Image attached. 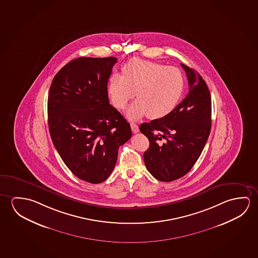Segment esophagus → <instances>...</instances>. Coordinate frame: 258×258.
Here are the masks:
<instances>
[{"label": "esophagus", "instance_id": "esophagus-1", "mask_svg": "<svg viewBox=\"0 0 258 258\" xmlns=\"http://www.w3.org/2000/svg\"><path fill=\"white\" fill-rule=\"evenodd\" d=\"M130 125H131L132 131H133L134 134H136V133L139 132V127H138V125H137L136 123H134V122H131Z\"/></svg>", "mask_w": 258, "mask_h": 258}]
</instances>
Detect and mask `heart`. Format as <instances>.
Returning <instances> with one entry per match:
<instances>
[{
	"label": "heart",
	"mask_w": 258,
	"mask_h": 258,
	"mask_svg": "<svg viewBox=\"0 0 258 258\" xmlns=\"http://www.w3.org/2000/svg\"><path fill=\"white\" fill-rule=\"evenodd\" d=\"M184 88V77L176 67L133 59L123 66V76H111L107 92L115 107L123 109L136 91L138 98L128 107L127 116L160 119L174 110Z\"/></svg>",
	"instance_id": "heart-1"
}]
</instances>
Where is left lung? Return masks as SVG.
<instances>
[{"mask_svg": "<svg viewBox=\"0 0 258 258\" xmlns=\"http://www.w3.org/2000/svg\"><path fill=\"white\" fill-rule=\"evenodd\" d=\"M189 91L182 102L163 118L140 125L150 141L144 163L156 179L170 182L188 173L200 157L212 126V99L200 74L181 63Z\"/></svg>", "mask_w": 258, "mask_h": 258, "instance_id": "left-lung-1", "label": "left lung"}]
</instances>
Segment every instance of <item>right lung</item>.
Listing matches in <instances>:
<instances>
[{
  "label": "right lung",
  "mask_w": 258,
  "mask_h": 258,
  "mask_svg": "<svg viewBox=\"0 0 258 258\" xmlns=\"http://www.w3.org/2000/svg\"><path fill=\"white\" fill-rule=\"evenodd\" d=\"M115 57H79L54 76L47 101L51 139L67 168L98 184L110 176L130 124L111 106L107 82Z\"/></svg>",
  "instance_id": "obj_1"
}]
</instances>
